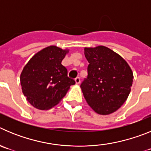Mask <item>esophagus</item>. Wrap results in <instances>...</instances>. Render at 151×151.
<instances>
[{
    "label": "esophagus",
    "instance_id": "esophagus-1",
    "mask_svg": "<svg viewBox=\"0 0 151 151\" xmlns=\"http://www.w3.org/2000/svg\"><path fill=\"white\" fill-rule=\"evenodd\" d=\"M75 81H76V83L77 85H78V84L80 83V78H79V77H76V78H75Z\"/></svg>",
    "mask_w": 151,
    "mask_h": 151
}]
</instances>
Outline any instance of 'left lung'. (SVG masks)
Returning <instances> with one entry per match:
<instances>
[{
    "mask_svg": "<svg viewBox=\"0 0 151 151\" xmlns=\"http://www.w3.org/2000/svg\"><path fill=\"white\" fill-rule=\"evenodd\" d=\"M84 50L89 63L87 78L80 86L84 97L98 114L114 113L129 97L132 71L120 55L106 47H85Z\"/></svg>",
    "mask_w": 151,
    "mask_h": 151,
    "instance_id": "obj_1",
    "label": "left lung"
}]
</instances>
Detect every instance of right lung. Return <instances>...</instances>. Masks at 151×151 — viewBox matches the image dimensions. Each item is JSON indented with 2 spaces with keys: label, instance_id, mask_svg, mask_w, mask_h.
I'll use <instances>...</instances> for the list:
<instances>
[{
  "label": "right lung",
  "instance_id": "1",
  "mask_svg": "<svg viewBox=\"0 0 151 151\" xmlns=\"http://www.w3.org/2000/svg\"><path fill=\"white\" fill-rule=\"evenodd\" d=\"M69 50L49 46L35 54L20 75L22 93L26 100L38 110H49L66 95L76 84L69 78L67 69L61 64Z\"/></svg>",
  "mask_w": 151,
  "mask_h": 151
}]
</instances>
